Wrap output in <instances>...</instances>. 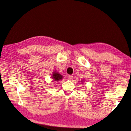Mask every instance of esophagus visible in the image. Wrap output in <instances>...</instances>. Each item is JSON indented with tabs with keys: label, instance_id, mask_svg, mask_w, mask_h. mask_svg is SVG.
I'll return each mask as SVG.
<instances>
[{
	"label": "esophagus",
	"instance_id": "1",
	"mask_svg": "<svg viewBox=\"0 0 131 131\" xmlns=\"http://www.w3.org/2000/svg\"><path fill=\"white\" fill-rule=\"evenodd\" d=\"M68 79H69V80H72V79H73V77L72 76V75H69Z\"/></svg>",
	"mask_w": 131,
	"mask_h": 131
}]
</instances>
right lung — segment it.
Returning a JSON list of instances; mask_svg holds the SVG:
<instances>
[{
  "label": "right lung",
  "instance_id": "right-lung-1",
  "mask_svg": "<svg viewBox=\"0 0 131 131\" xmlns=\"http://www.w3.org/2000/svg\"><path fill=\"white\" fill-rule=\"evenodd\" d=\"M62 77H63L62 76V75L59 74L57 72H54L52 75V79H53L54 81H58L59 80H61V79L63 78Z\"/></svg>",
  "mask_w": 131,
  "mask_h": 131
}]
</instances>
